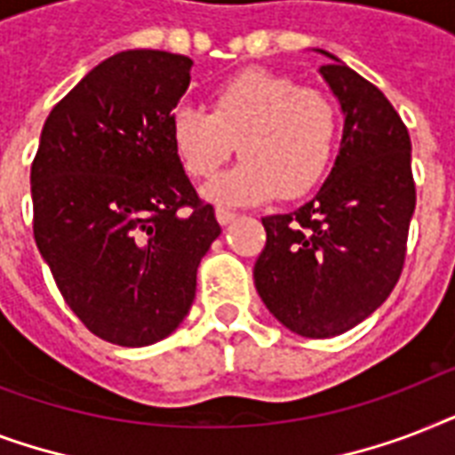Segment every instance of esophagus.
Wrapping results in <instances>:
<instances>
[{
  "instance_id": "obj_1",
  "label": "esophagus",
  "mask_w": 455,
  "mask_h": 455,
  "mask_svg": "<svg viewBox=\"0 0 455 455\" xmlns=\"http://www.w3.org/2000/svg\"><path fill=\"white\" fill-rule=\"evenodd\" d=\"M217 221H220L221 227H228V224H234L235 221V217H238V214L235 212H231V210H224V207H217Z\"/></svg>"
}]
</instances>
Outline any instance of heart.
Here are the masks:
<instances>
[{"instance_id":"obj_1","label":"heart","mask_w":455,"mask_h":455,"mask_svg":"<svg viewBox=\"0 0 455 455\" xmlns=\"http://www.w3.org/2000/svg\"><path fill=\"white\" fill-rule=\"evenodd\" d=\"M339 137L335 103L292 77L248 68L214 87L210 113L181 103L170 116V144L193 179L212 177L235 144L243 160L210 181L221 205H250L274 196L302 198L328 174Z\"/></svg>"}]
</instances>
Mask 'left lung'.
<instances>
[{
	"instance_id": "obj_1",
	"label": "left lung",
	"mask_w": 455,
	"mask_h": 455,
	"mask_svg": "<svg viewBox=\"0 0 455 455\" xmlns=\"http://www.w3.org/2000/svg\"><path fill=\"white\" fill-rule=\"evenodd\" d=\"M321 75L345 116L331 177L291 214L264 217L255 288L304 338H332L371 316L396 285L416 210L406 124L380 89L332 53Z\"/></svg>"
}]
</instances>
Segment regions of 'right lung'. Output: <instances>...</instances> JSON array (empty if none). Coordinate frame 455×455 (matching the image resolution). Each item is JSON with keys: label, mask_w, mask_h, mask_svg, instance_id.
<instances>
[{"label": "right lung", "mask_w": 455, "mask_h": 455, "mask_svg": "<svg viewBox=\"0 0 455 455\" xmlns=\"http://www.w3.org/2000/svg\"><path fill=\"white\" fill-rule=\"evenodd\" d=\"M191 66L110 56L53 106L32 160L35 243L75 316L113 345H153L184 321L221 234L170 144Z\"/></svg>", "instance_id": "add662e5"}]
</instances>
